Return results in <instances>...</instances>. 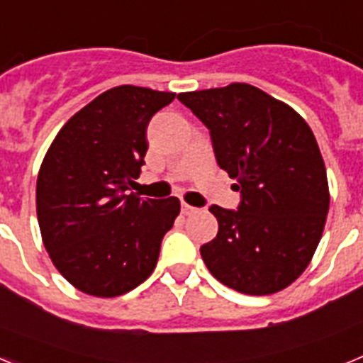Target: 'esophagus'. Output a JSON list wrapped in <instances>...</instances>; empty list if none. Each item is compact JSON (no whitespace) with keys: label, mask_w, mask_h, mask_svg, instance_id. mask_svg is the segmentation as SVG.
Wrapping results in <instances>:
<instances>
[{"label":"esophagus","mask_w":363,"mask_h":363,"mask_svg":"<svg viewBox=\"0 0 363 363\" xmlns=\"http://www.w3.org/2000/svg\"><path fill=\"white\" fill-rule=\"evenodd\" d=\"M196 207H192V205H189V203H182V213L185 214V216H189V214H192V213H196Z\"/></svg>","instance_id":"esophagus-1"}]
</instances>
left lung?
<instances>
[{"instance_id": "left-lung-1", "label": "left lung", "mask_w": 363, "mask_h": 363, "mask_svg": "<svg viewBox=\"0 0 363 363\" xmlns=\"http://www.w3.org/2000/svg\"><path fill=\"white\" fill-rule=\"evenodd\" d=\"M211 130L218 165L242 192L238 211L218 220L201 258L218 281L251 296L289 287L313 259L329 213L325 163L307 121L249 83L182 92Z\"/></svg>"}]
</instances>
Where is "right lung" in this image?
<instances>
[{"instance_id":"obj_1","label":"right lung","mask_w":363,"mask_h":363,"mask_svg":"<svg viewBox=\"0 0 363 363\" xmlns=\"http://www.w3.org/2000/svg\"><path fill=\"white\" fill-rule=\"evenodd\" d=\"M174 92L120 85L78 111L56 134L36 184L41 240L62 277L85 294L136 289L158 264L179 214L178 198L125 194L140 176L147 125Z\"/></svg>"}]
</instances>
